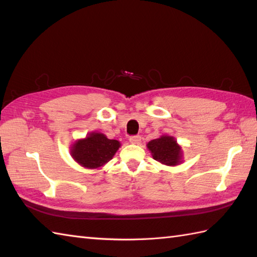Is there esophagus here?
Segmentation results:
<instances>
[{
  "label": "esophagus",
  "instance_id": "esophagus-1",
  "mask_svg": "<svg viewBox=\"0 0 257 257\" xmlns=\"http://www.w3.org/2000/svg\"><path fill=\"white\" fill-rule=\"evenodd\" d=\"M140 141H141L140 135H134V136H131V138H130V142L132 144H139Z\"/></svg>",
  "mask_w": 257,
  "mask_h": 257
}]
</instances>
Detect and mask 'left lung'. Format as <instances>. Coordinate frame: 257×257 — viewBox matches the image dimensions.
<instances>
[{
    "instance_id": "1",
    "label": "left lung",
    "mask_w": 257,
    "mask_h": 257,
    "mask_svg": "<svg viewBox=\"0 0 257 257\" xmlns=\"http://www.w3.org/2000/svg\"><path fill=\"white\" fill-rule=\"evenodd\" d=\"M148 149L155 161L162 164L174 166L182 163V149L173 136L162 135L148 143Z\"/></svg>"
}]
</instances>
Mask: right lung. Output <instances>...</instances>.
<instances>
[{
    "label": "right lung",
    "mask_w": 257,
    "mask_h": 257,
    "mask_svg": "<svg viewBox=\"0 0 257 257\" xmlns=\"http://www.w3.org/2000/svg\"><path fill=\"white\" fill-rule=\"evenodd\" d=\"M119 146L118 141L109 140L102 133L92 132L72 145L71 155L83 167L98 169L113 159Z\"/></svg>",
    "instance_id": "obj_1"
}]
</instances>
